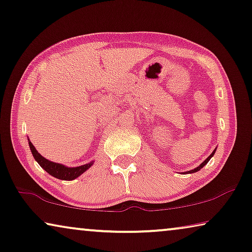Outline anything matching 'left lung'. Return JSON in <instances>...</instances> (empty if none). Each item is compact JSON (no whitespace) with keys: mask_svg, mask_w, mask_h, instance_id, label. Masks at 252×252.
Returning a JSON list of instances; mask_svg holds the SVG:
<instances>
[{"mask_svg":"<svg viewBox=\"0 0 252 252\" xmlns=\"http://www.w3.org/2000/svg\"><path fill=\"white\" fill-rule=\"evenodd\" d=\"M215 152H216V149H214V152H213L212 154H210V155H209V156L207 157V158H206V159L204 160V162H202V163H201L200 165H199V166H197L196 168H193V170H190V171H188V172H186V173H190V174H191V173H194V172H198V171H200V170H201V168H202V167H204V166H205V165H206V164H207V163L209 162V159H210V158H212V157L214 156V154H215Z\"/></svg>","mask_w":252,"mask_h":252,"instance_id":"left-lung-1","label":"left lung"}]
</instances>
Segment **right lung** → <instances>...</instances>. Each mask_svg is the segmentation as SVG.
I'll use <instances>...</instances> for the list:
<instances>
[{
	"mask_svg": "<svg viewBox=\"0 0 252 252\" xmlns=\"http://www.w3.org/2000/svg\"><path fill=\"white\" fill-rule=\"evenodd\" d=\"M28 144H29V148L32 150V154L33 156V158L37 163L40 165V167L44 168L45 171L47 172L48 174H51L52 176H54L56 179L60 180H65V181H71V180L77 179L78 176H80L82 173H85L88 168L92 166L94 162L81 165V166H77V167H67L65 165L60 164V163H54L51 162L43 157L40 154L37 152L36 148L33 147V145L32 144V141L28 139Z\"/></svg>",
	"mask_w": 252,
	"mask_h": 252,
	"instance_id": "add662e5",
	"label": "right lung"
}]
</instances>
